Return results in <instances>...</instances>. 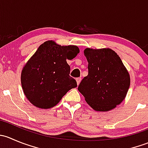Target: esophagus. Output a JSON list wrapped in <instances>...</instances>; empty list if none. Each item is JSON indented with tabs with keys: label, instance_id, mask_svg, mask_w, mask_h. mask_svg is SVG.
<instances>
[{
	"label": "esophagus",
	"instance_id": "1",
	"mask_svg": "<svg viewBox=\"0 0 148 148\" xmlns=\"http://www.w3.org/2000/svg\"><path fill=\"white\" fill-rule=\"evenodd\" d=\"M77 84H79V83L81 82V81H82V78L81 77H78V78H77Z\"/></svg>",
	"mask_w": 148,
	"mask_h": 148
}]
</instances>
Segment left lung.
Returning a JSON list of instances; mask_svg holds the SVG:
<instances>
[{"mask_svg":"<svg viewBox=\"0 0 148 148\" xmlns=\"http://www.w3.org/2000/svg\"><path fill=\"white\" fill-rule=\"evenodd\" d=\"M88 75L82 80L78 90L96 111L114 109L126 97L130 84L128 71L120 56L110 49H86Z\"/></svg>","mask_w":148,"mask_h":148,"instance_id":"obj_1","label":"left lung"}]
</instances>
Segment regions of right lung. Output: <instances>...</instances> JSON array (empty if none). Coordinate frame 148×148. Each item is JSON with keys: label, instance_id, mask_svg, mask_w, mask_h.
Listing matches in <instances>:
<instances>
[{"label": "right lung", "instance_id": "add662e5", "mask_svg": "<svg viewBox=\"0 0 148 148\" xmlns=\"http://www.w3.org/2000/svg\"><path fill=\"white\" fill-rule=\"evenodd\" d=\"M79 52L77 46H62L52 41L38 47L21 73L22 88L30 102L39 108H51L77 87L76 80L69 76L66 59H73Z\"/></svg>", "mask_w": 148, "mask_h": 148}]
</instances>
